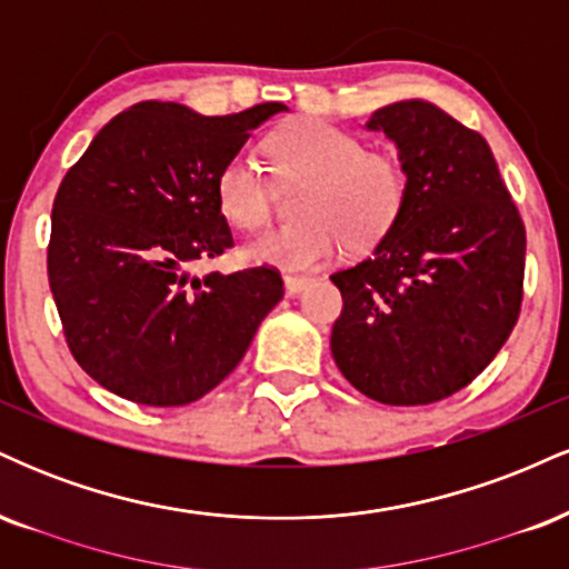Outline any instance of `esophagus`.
Wrapping results in <instances>:
<instances>
[{
  "label": "esophagus",
  "instance_id": "esophagus-1",
  "mask_svg": "<svg viewBox=\"0 0 569 569\" xmlns=\"http://www.w3.org/2000/svg\"><path fill=\"white\" fill-rule=\"evenodd\" d=\"M310 283H312V278H305V276H283L286 293H291V297H297V293H302Z\"/></svg>",
  "mask_w": 569,
  "mask_h": 569
}]
</instances>
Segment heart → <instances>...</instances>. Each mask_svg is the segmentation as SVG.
Instances as JSON below:
<instances>
[{
	"mask_svg": "<svg viewBox=\"0 0 569 569\" xmlns=\"http://www.w3.org/2000/svg\"><path fill=\"white\" fill-rule=\"evenodd\" d=\"M267 154L283 179H310L299 213L302 221L276 227L246 246L259 264L278 270H316L345 246L363 251L393 230L407 202V173L388 152L363 149L350 130L299 117L272 130ZM221 213L243 230L270 221L272 187L262 168L234 154L217 176Z\"/></svg>",
	"mask_w": 569,
	"mask_h": 569,
	"instance_id": "heart-1",
	"label": "heart"
}]
</instances>
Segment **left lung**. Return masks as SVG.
Returning a JSON list of instances; mask_svg holds the SVG:
<instances>
[{
  "label": "left lung",
  "mask_w": 569,
  "mask_h": 569,
  "mask_svg": "<svg viewBox=\"0 0 569 569\" xmlns=\"http://www.w3.org/2000/svg\"><path fill=\"white\" fill-rule=\"evenodd\" d=\"M367 130L396 143L407 202L369 259L331 276L345 302L331 356L375 401L433 403L473 382L513 331L525 224L489 143L436 103H388Z\"/></svg>",
  "instance_id": "left-lung-1"
}]
</instances>
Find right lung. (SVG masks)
I'll use <instances>...</instances> for the list:
<instances>
[{"instance_id":"right-lung-1","label":"right lung","mask_w":569,"mask_h":569,"mask_svg":"<svg viewBox=\"0 0 569 569\" xmlns=\"http://www.w3.org/2000/svg\"><path fill=\"white\" fill-rule=\"evenodd\" d=\"M286 103L202 117L141 101L107 122L63 176L48 278L71 356L101 388L184 407L224 380L283 299L272 267L192 276L232 246L217 176Z\"/></svg>"}]
</instances>
